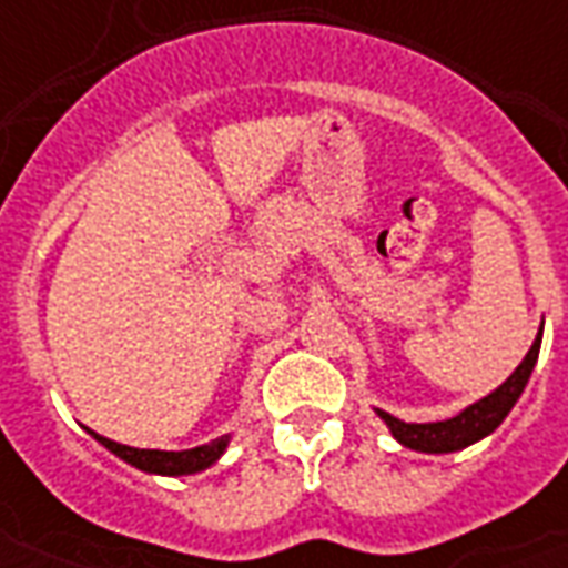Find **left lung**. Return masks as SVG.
I'll return each mask as SVG.
<instances>
[{
	"label": "left lung",
	"instance_id": "8db88e82",
	"mask_svg": "<svg viewBox=\"0 0 568 568\" xmlns=\"http://www.w3.org/2000/svg\"><path fill=\"white\" fill-rule=\"evenodd\" d=\"M538 349H541V328H538L536 341L529 346V353L524 356V362L514 368L511 377L501 383L499 389H493V393L484 395L480 402L468 405L450 419H438V423H405V419L393 417V414H386L381 407H374V414L386 423V428L393 432V438L398 440L402 447H407V450H465V447H471L477 440H484L487 435H493V432L501 426V419L511 414V407L517 405V398L524 395L526 383H529V374L536 368Z\"/></svg>",
	"mask_w": 568,
	"mask_h": 568
}]
</instances>
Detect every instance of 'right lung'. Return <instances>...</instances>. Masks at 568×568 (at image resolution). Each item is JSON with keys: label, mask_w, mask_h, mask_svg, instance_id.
I'll return each instance as SVG.
<instances>
[{"label": "right lung", "mask_w": 568, "mask_h": 568, "mask_svg": "<svg viewBox=\"0 0 568 568\" xmlns=\"http://www.w3.org/2000/svg\"><path fill=\"white\" fill-rule=\"evenodd\" d=\"M91 432V428H88ZM93 438L103 444L105 450H112L118 459H124L133 468H140L145 475H161V477H185L197 475V471H206L212 465L219 463L231 444V435H222V438L210 440V444H200V447H191V450H140V447H128V444H118V440H109L103 435L91 432Z\"/></svg>", "instance_id": "obj_1"}]
</instances>
